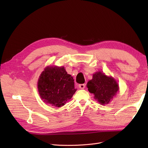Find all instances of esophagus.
<instances>
[{"mask_svg": "<svg viewBox=\"0 0 148 148\" xmlns=\"http://www.w3.org/2000/svg\"><path fill=\"white\" fill-rule=\"evenodd\" d=\"M79 87L80 89H83L85 88V84H79Z\"/></svg>", "mask_w": 148, "mask_h": 148, "instance_id": "34e87169", "label": "esophagus"}]
</instances>
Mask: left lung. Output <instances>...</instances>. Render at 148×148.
Listing matches in <instances>:
<instances>
[{"mask_svg": "<svg viewBox=\"0 0 148 148\" xmlns=\"http://www.w3.org/2000/svg\"><path fill=\"white\" fill-rule=\"evenodd\" d=\"M87 88L94 99L102 105L107 104L119 90V84L112 76H107L101 71L93 74L92 79L87 83Z\"/></svg>", "mask_w": 148, "mask_h": 148, "instance_id": "left-lung-1", "label": "left lung"}]
</instances>
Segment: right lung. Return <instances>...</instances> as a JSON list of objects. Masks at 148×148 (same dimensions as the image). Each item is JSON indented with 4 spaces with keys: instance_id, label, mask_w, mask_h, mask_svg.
I'll return each mask as SVG.
<instances>
[{
    "instance_id": "right-lung-1",
    "label": "right lung",
    "mask_w": 148,
    "mask_h": 148,
    "mask_svg": "<svg viewBox=\"0 0 148 148\" xmlns=\"http://www.w3.org/2000/svg\"><path fill=\"white\" fill-rule=\"evenodd\" d=\"M38 89L44 103L56 107L64 106L77 90L73 77L64 66H58L45 68L38 79Z\"/></svg>"
}]
</instances>
